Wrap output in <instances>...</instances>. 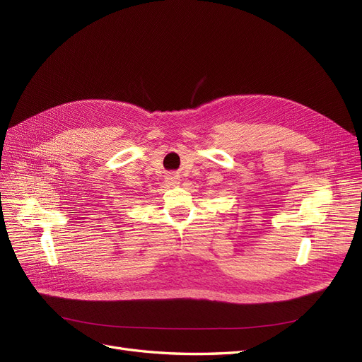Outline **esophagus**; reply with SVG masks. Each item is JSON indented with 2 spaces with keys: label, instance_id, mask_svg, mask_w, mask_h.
I'll use <instances>...</instances> for the list:
<instances>
[{
  "label": "esophagus",
  "instance_id": "34e87169",
  "mask_svg": "<svg viewBox=\"0 0 362 362\" xmlns=\"http://www.w3.org/2000/svg\"><path fill=\"white\" fill-rule=\"evenodd\" d=\"M167 182H168V185H171V186H177V185L180 183V177H179L177 175H171V176L167 177Z\"/></svg>",
  "mask_w": 362,
  "mask_h": 362
}]
</instances>
